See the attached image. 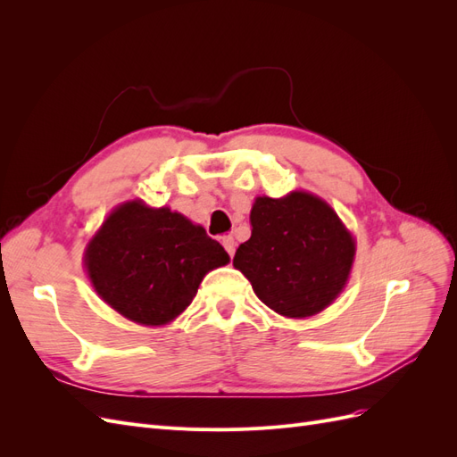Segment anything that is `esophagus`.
Segmentation results:
<instances>
[{"label": "esophagus", "instance_id": "34e87169", "mask_svg": "<svg viewBox=\"0 0 457 457\" xmlns=\"http://www.w3.org/2000/svg\"><path fill=\"white\" fill-rule=\"evenodd\" d=\"M220 242H223L227 253L232 257V255H234V250H237V242H234V238L230 237V234H227V237L220 238Z\"/></svg>", "mask_w": 457, "mask_h": 457}]
</instances>
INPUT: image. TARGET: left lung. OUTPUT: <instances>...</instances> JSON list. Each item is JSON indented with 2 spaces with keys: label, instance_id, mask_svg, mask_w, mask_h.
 Here are the masks:
<instances>
[{
  "label": "left lung",
  "instance_id": "left-lung-1",
  "mask_svg": "<svg viewBox=\"0 0 457 457\" xmlns=\"http://www.w3.org/2000/svg\"><path fill=\"white\" fill-rule=\"evenodd\" d=\"M252 238L232 265L252 282L269 309L287 318L324 311L347 284L354 238L337 213L309 192L259 196L252 207Z\"/></svg>",
  "mask_w": 457,
  "mask_h": 457
}]
</instances>
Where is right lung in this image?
I'll use <instances>...</instances> for the list:
<instances>
[{
  "label": "right lung",
  "mask_w": 457,
  "mask_h": 457,
  "mask_svg": "<svg viewBox=\"0 0 457 457\" xmlns=\"http://www.w3.org/2000/svg\"><path fill=\"white\" fill-rule=\"evenodd\" d=\"M84 261L110 307L131 322L163 326L190 305L204 276L230 257L185 215L133 200L106 217Z\"/></svg>",
  "instance_id": "add662e5"
}]
</instances>
